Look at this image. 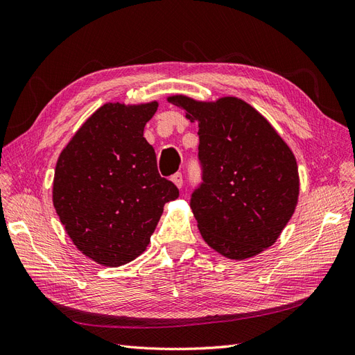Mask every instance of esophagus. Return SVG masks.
Segmentation results:
<instances>
[{"mask_svg":"<svg viewBox=\"0 0 355 355\" xmlns=\"http://www.w3.org/2000/svg\"><path fill=\"white\" fill-rule=\"evenodd\" d=\"M171 180H173V184L178 188H182V185H184V176H182V173H175L173 176H171Z\"/></svg>","mask_w":355,"mask_h":355,"instance_id":"obj_1","label":"esophagus"}]
</instances>
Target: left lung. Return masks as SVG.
I'll return each mask as SVG.
<instances>
[{"instance_id":"1","label":"left lung","mask_w":355,"mask_h":355,"mask_svg":"<svg viewBox=\"0 0 355 355\" xmlns=\"http://www.w3.org/2000/svg\"><path fill=\"white\" fill-rule=\"evenodd\" d=\"M198 121L201 182L189 206L206 241L231 259L261 253L292 218L299 196L293 153L272 125L237 98L214 103L168 98Z\"/></svg>"}]
</instances>
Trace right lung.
<instances>
[{
	"mask_svg": "<svg viewBox=\"0 0 355 355\" xmlns=\"http://www.w3.org/2000/svg\"><path fill=\"white\" fill-rule=\"evenodd\" d=\"M157 106L103 105L58 159L53 204L73 244L98 263L120 266L144 253L164 204L179 197L144 137Z\"/></svg>",
	"mask_w": 355,
	"mask_h": 355,
	"instance_id": "1",
	"label": "right lung"
}]
</instances>
